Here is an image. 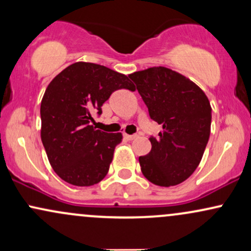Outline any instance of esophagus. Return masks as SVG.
<instances>
[{
    "instance_id": "1",
    "label": "esophagus",
    "mask_w": 251,
    "mask_h": 251,
    "mask_svg": "<svg viewBox=\"0 0 251 251\" xmlns=\"http://www.w3.org/2000/svg\"><path fill=\"white\" fill-rule=\"evenodd\" d=\"M137 137H138L137 134H124V138H125V139H127V140H133Z\"/></svg>"
}]
</instances>
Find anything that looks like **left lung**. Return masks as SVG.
I'll use <instances>...</instances> for the list:
<instances>
[{
    "label": "left lung",
    "instance_id": "left-lung-1",
    "mask_svg": "<svg viewBox=\"0 0 251 251\" xmlns=\"http://www.w3.org/2000/svg\"><path fill=\"white\" fill-rule=\"evenodd\" d=\"M150 118L163 126L151 137L149 154L139 157L146 179L159 186L183 183L200 165L211 127V106L201 89L177 72L151 67L128 75Z\"/></svg>",
    "mask_w": 251,
    "mask_h": 251
}]
</instances>
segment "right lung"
I'll list each match as a JSON object with an SVG mask.
<instances>
[{
	"label": "right lung",
	"instance_id": "right-lung-1",
	"mask_svg": "<svg viewBox=\"0 0 251 251\" xmlns=\"http://www.w3.org/2000/svg\"><path fill=\"white\" fill-rule=\"evenodd\" d=\"M134 91L128 76L105 66L75 62L51 80L43 94L41 140L51 168L72 185L91 186L107 175L122 133L96 129L92 114L117 89Z\"/></svg>",
	"mask_w": 251,
	"mask_h": 251
}]
</instances>
